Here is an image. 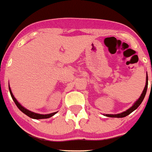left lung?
Returning a JSON list of instances; mask_svg holds the SVG:
<instances>
[{
  "label": "left lung",
  "instance_id": "8db88e82",
  "mask_svg": "<svg viewBox=\"0 0 152 152\" xmlns=\"http://www.w3.org/2000/svg\"><path fill=\"white\" fill-rule=\"evenodd\" d=\"M147 88H148V75L146 76V83H145V87L144 90H143L142 93L141 94L140 97L137 99V101H136L134 104L133 105V106L130 107L129 109L126 110V111H124L122 113L117 114V115H105V116L110 117V118H124V117L127 116V115H130V113H132L134 110H136L138 107L140 106V104L142 103V102L143 101L145 98V96L146 94V91H147Z\"/></svg>",
  "mask_w": 152,
  "mask_h": 152
}]
</instances>
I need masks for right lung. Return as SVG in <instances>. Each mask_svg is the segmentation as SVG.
I'll return each mask as SVG.
<instances>
[{
	"mask_svg": "<svg viewBox=\"0 0 152 152\" xmlns=\"http://www.w3.org/2000/svg\"><path fill=\"white\" fill-rule=\"evenodd\" d=\"M9 90H10V93L11 96H12V99H13V101H14L15 104H16V106L18 107V108H19V109L22 112H23L25 115H26L27 116H28L29 118H33V119H45V118H50V117L53 116L55 114H56L57 111H56V112H53V113L48 114V115H41V114L34 113V112H32V111H29V110L26 109V108H24L23 106H22V105H21L18 102V101L16 99V98H15L14 96H13V94H12V91H11L10 86H9Z\"/></svg>",
	"mask_w": 152,
	"mask_h": 152,
	"instance_id": "1",
	"label": "right lung"
}]
</instances>
